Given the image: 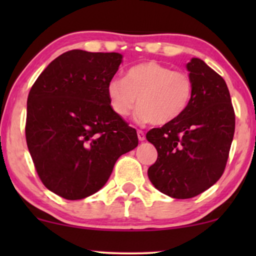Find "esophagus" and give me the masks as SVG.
Segmentation results:
<instances>
[{
	"mask_svg": "<svg viewBox=\"0 0 256 256\" xmlns=\"http://www.w3.org/2000/svg\"><path fill=\"white\" fill-rule=\"evenodd\" d=\"M137 136H138V140H146V134L142 130L137 131Z\"/></svg>",
	"mask_w": 256,
	"mask_h": 256,
	"instance_id": "1",
	"label": "esophagus"
}]
</instances>
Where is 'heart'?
Returning a JSON list of instances; mask_svg holds the SVG:
<instances>
[{
    "label": "heart",
    "mask_w": 256,
    "mask_h": 256,
    "mask_svg": "<svg viewBox=\"0 0 256 256\" xmlns=\"http://www.w3.org/2000/svg\"><path fill=\"white\" fill-rule=\"evenodd\" d=\"M107 95L118 116H128L138 104V122L166 125L178 119L189 106L192 80L188 73L146 61L130 67L125 79H110Z\"/></svg>",
    "instance_id": "1"
}]
</instances>
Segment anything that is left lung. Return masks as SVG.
<instances>
[{
  "label": "left lung",
  "mask_w": 256,
  "mask_h": 256,
  "mask_svg": "<svg viewBox=\"0 0 256 256\" xmlns=\"http://www.w3.org/2000/svg\"><path fill=\"white\" fill-rule=\"evenodd\" d=\"M186 70L192 80L188 108L174 122L146 134L158 150L148 177L158 192L173 198H192L219 180L234 134V112L224 79L198 58Z\"/></svg>",
  "instance_id": "left-lung-1"
}]
</instances>
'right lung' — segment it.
Returning <instances> with one entry per match:
<instances>
[{
	"label": "right lung",
	"mask_w": 256,
	"mask_h": 256,
	"mask_svg": "<svg viewBox=\"0 0 256 256\" xmlns=\"http://www.w3.org/2000/svg\"><path fill=\"white\" fill-rule=\"evenodd\" d=\"M119 52L70 50L46 66L28 98L26 143L42 183L66 200L98 192L137 132L110 108Z\"/></svg>",
	"instance_id": "add662e5"
}]
</instances>
